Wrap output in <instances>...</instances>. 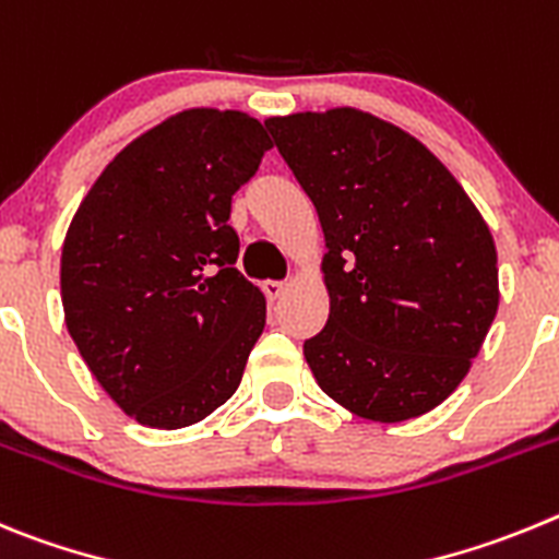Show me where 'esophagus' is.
Wrapping results in <instances>:
<instances>
[{"instance_id": "34e87169", "label": "esophagus", "mask_w": 559, "mask_h": 559, "mask_svg": "<svg viewBox=\"0 0 559 559\" xmlns=\"http://www.w3.org/2000/svg\"><path fill=\"white\" fill-rule=\"evenodd\" d=\"M261 292H264V298H267L270 304H275V300L286 292V284L284 281H264V284H261Z\"/></svg>"}]
</instances>
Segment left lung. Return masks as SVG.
Masks as SVG:
<instances>
[{"label":"left lung","instance_id":"8db88e82","mask_svg":"<svg viewBox=\"0 0 559 559\" xmlns=\"http://www.w3.org/2000/svg\"><path fill=\"white\" fill-rule=\"evenodd\" d=\"M264 124L329 248V323L304 342L317 384L379 424L435 409L499 309L490 228L454 175L384 119L334 108Z\"/></svg>","mask_w":559,"mask_h":559}]
</instances>
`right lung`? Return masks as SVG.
<instances>
[{
    "mask_svg": "<svg viewBox=\"0 0 559 559\" xmlns=\"http://www.w3.org/2000/svg\"><path fill=\"white\" fill-rule=\"evenodd\" d=\"M267 150L264 124L248 114H175L110 160L69 225L67 329L139 424H198L242 381L267 306L234 267L230 198Z\"/></svg>",
    "mask_w": 559,
    "mask_h": 559,
    "instance_id": "right-lung-1",
    "label": "right lung"
}]
</instances>
